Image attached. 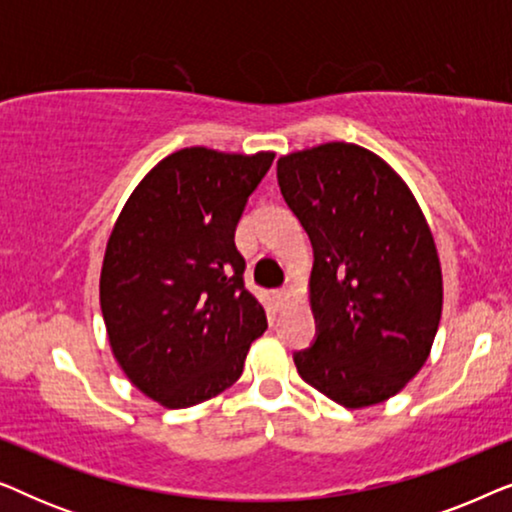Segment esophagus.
I'll return each mask as SVG.
<instances>
[{
	"instance_id": "esophagus-1",
	"label": "esophagus",
	"mask_w": 512,
	"mask_h": 512,
	"mask_svg": "<svg viewBox=\"0 0 512 512\" xmlns=\"http://www.w3.org/2000/svg\"><path fill=\"white\" fill-rule=\"evenodd\" d=\"M272 298H275L277 305H284L286 300L291 298V289H277V291H272Z\"/></svg>"
}]
</instances>
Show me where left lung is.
I'll list each match as a JSON object with an SVG mask.
<instances>
[{
	"label": "left lung",
	"mask_w": 512,
	"mask_h": 512,
	"mask_svg": "<svg viewBox=\"0 0 512 512\" xmlns=\"http://www.w3.org/2000/svg\"><path fill=\"white\" fill-rule=\"evenodd\" d=\"M277 179L314 249L319 331L293 356L298 375L349 410L384 403L422 370L443 312L422 207L387 160L349 142L282 156Z\"/></svg>",
	"instance_id": "left-lung-1"
}]
</instances>
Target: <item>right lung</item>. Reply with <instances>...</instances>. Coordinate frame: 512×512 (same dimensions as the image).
<instances>
[{"label":"right lung","mask_w":512,"mask_h":512,"mask_svg":"<svg viewBox=\"0 0 512 512\" xmlns=\"http://www.w3.org/2000/svg\"><path fill=\"white\" fill-rule=\"evenodd\" d=\"M272 158L174 151L139 181L111 230L100 272L111 352L165 408L226 391L268 328L263 305L244 289L235 228Z\"/></svg>","instance_id":"add662e5"}]
</instances>
